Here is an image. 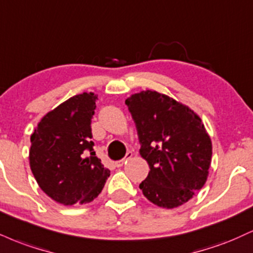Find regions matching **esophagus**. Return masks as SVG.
Here are the masks:
<instances>
[{
    "instance_id": "esophagus-1",
    "label": "esophagus",
    "mask_w": 253,
    "mask_h": 253,
    "mask_svg": "<svg viewBox=\"0 0 253 253\" xmlns=\"http://www.w3.org/2000/svg\"><path fill=\"white\" fill-rule=\"evenodd\" d=\"M132 156H133L132 152H127V153H126V157H125L124 159H121V160L117 161V163H115V166H117V167H123V166H124V164L126 163V161L128 160V159H130V158H132Z\"/></svg>"
}]
</instances>
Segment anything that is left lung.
I'll list each match as a JSON object with an SVG mask.
<instances>
[{"instance_id": "obj_1", "label": "left lung", "mask_w": 253, "mask_h": 253, "mask_svg": "<svg viewBox=\"0 0 253 253\" xmlns=\"http://www.w3.org/2000/svg\"><path fill=\"white\" fill-rule=\"evenodd\" d=\"M125 103L138 130L140 156L150 165L140 190L164 209L187 203L205 185L211 165L212 142L202 119L153 90L133 94Z\"/></svg>"}]
</instances>
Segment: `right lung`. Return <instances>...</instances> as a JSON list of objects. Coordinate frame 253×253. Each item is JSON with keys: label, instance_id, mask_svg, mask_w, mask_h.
Returning <instances> with one entry per match:
<instances>
[{"label": "right lung", "instance_id": "1", "mask_svg": "<svg viewBox=\"0 0 253 253\" xmlns=\"http://www.w3.org/2000/svg\"><path fill=\"white\" fill-rule=\"evenodd\" d=\"M96 100L94 93L74 95L45 114L30 136L33 174L41 190L62 205L90 203L111 173L93 150Z\"/></svg>", "mask_w": 253, "mask_h": 253}]
</instances>
